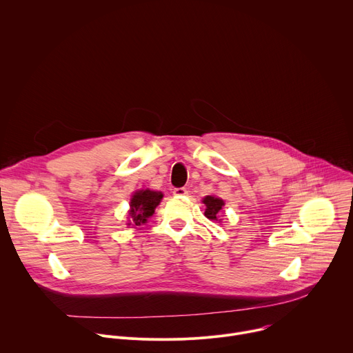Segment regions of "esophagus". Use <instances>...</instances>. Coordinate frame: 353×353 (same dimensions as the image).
<instances>
[{"instance_id": "1", "label": "esophagus", "mask_w": 353, "mask_h": 353, "mask_svg": "<svg viewBox=\"0 0 353 353\" xmlns=\"http://www.w3.org/2000/svg\"><path fill=\"white\" fill-rule=\"evenodd\" d=\"M173 194H174V195L181 196V195H187V194H188V191H187V188L180 187V188H174V190H173Z\"/></svg>"}]
</instances>
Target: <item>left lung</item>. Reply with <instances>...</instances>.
<instances>
[{"instance_id":"left-lung-1","label":"left lung","mask_w":353,"mask_h":353,"mask_svg":"<svg viewBox=\"0 0 353 353\" xmlns=\"http://www.w3.org/2000/svg\"><path fill=\"white\" fill-rule=\"evenodd\" d=\"M203 203L207 205V210H205V216L210 219V221H218V214L221 212L222 207L225 205L223 201L218 196H212V195H207L204 198ZM221 221V219H219Z\"/></svg>"}]
</instances>
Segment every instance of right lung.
Returning a JSON list of instances; mask_svg holds the SVG:
<instances>
[{"mask_svg": "<svg viewBox=\"0 0 353 353\" xmlns=\"http://www.w3.org/2000/svg\"><path fill=\"white\" fill-rule=\"evenodd\" d=\"M162 198H163V194L158 192V191L141 190V191L135 192L131 198V204H130L131 223H134L137 226L141 223H145L149 216L154 215L155 208L159 205Z\"/></svg>", "mask_w": 353, "mask_h": 353, "instance_id": "1", "label": "right lung"}]
</instances>
